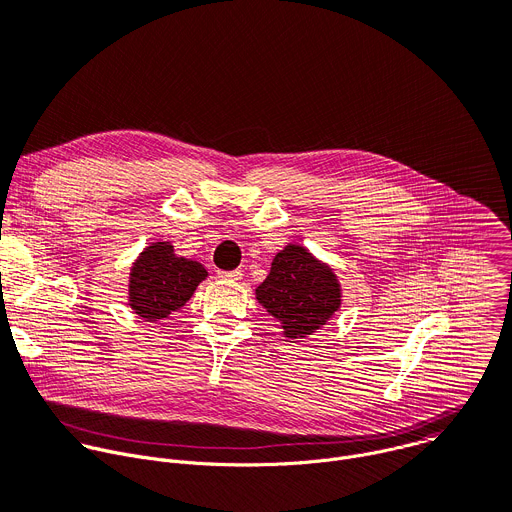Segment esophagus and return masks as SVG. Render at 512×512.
<instances>
[{"instance_id": "esophagus-1", "label": "esophagus", "mask_w": 512, "mask_h": 512, "mask_svg": "<svg viewBox=\"0 0 512 512\" xmlns=\"http://www.w3.org/2000/svg\"><path fill=\"white\" fill-rule=\"evenodd\" d=\"M216 275H218V279H223V281H241L243 279V273L239 269H235V271H218Z\"/></svg>"}]
</instances>
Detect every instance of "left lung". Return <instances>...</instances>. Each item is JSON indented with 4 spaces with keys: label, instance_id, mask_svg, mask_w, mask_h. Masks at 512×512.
Masks as SVG:
<instances>
[{
    "label": "left lung",
    "instance_id": "1",
    "mask_svg": "<svg viewBox=\"0 0 512 512\" xmlns=\"http://www.w3.org/2000/svg\"><path fill=\"white\" fill-rule=\"evenodd\" d=\"M257 302L273 316L285 338H306L326 326L342 306L336 271L300 243H287L255 289Z\"/></svg>",
    "mask_w": 512,
    "mask_h": 512
}]
</instances>
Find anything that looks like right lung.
<instances>
[{"label":"right lung","instance_id":"right-lung-1","mask_svg":"<svg viewBox=\"0 0 512 512\" xmlns=\"http://www.w3.org/2000/svg\"><path fill=\"white\" fill-rule=\"evenodd\" d=\"M206 277L204 265L176 255L170 241L150 243L129 267L127 306L148 322L164 320L186 306Z\"/></svg>","mask_w":512,"mask_h":512}]
</instances>
